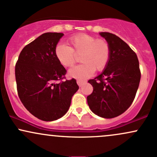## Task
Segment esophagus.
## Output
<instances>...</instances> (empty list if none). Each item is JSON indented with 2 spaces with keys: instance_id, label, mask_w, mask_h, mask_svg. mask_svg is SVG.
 Masks as SVG:
<instances>
[{
  "instance_id": "obj_1",
  "label": "esophagus",
  "mask_w": 157,
  "mask_h": 157,
  "mask_svg": "<svg viewBox=\"0 0 157 157\" xmlns=\"http://www.w3.org/2000/svg\"><path fill=\"white\" fill-rule=\"evenodd\" d=\"M77 84H78L79 86L81 87L83 85V84L85 83L86 82H85V81H82V80H77Z\"/></svg>"
}]
</instances>
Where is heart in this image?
<instances>
[{
	"instance_id": "1",
	"label": "heart",
	"mask_w": 157,
	"mask_h": 157,
	"mask_svg": "<svg viewBox=\"0 0 157 157\" xmlns=\"http://www.w3.org/2000/svg\"><path fill=\"white\" fill-rule=\"evenodd\" d=\"M69 47L63 44H56L54 53L58 62L64 67H72L80 56L81 65L71 68V77L86 80L94 71H101L106 68L111 57V48L104 39H98L86 33H78L68 39Z\"/></svg>"
}]
</instances>
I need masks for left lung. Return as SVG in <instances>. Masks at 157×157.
I'll return each instance as SVG.
<instances>
[{
  "instance_id": "8db88e82",
  "label": "left lung",
  "mask_w": 157,
  "mask_h": 157,
  "mask_svg": "<svg viewBox=\"0 0 157 157\" xmlns=\"http://www.w3.org/2000/svg\"><path fill=\"white\" fill-rule=\"evenodd\" d=\"M111 48L109 63L102 73L89 82L93 92L87 97L91 110L113 118L124 113L136 97L141 79L136 53L124 41L110 33H100Z\"/></svg>"
}]
</instances>
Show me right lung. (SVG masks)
Returning <instances> with one entry per match:
<instances>
[{"mask_svg":"<svg viewBox=\"0 0 157 157\" xmlns=\"http://www.w3.org/2000/svg\"><path fill=\"white\" fill-rule=\"evenodd\" d=\"M63 35L43 33L22 49L15 64L21 101L31 114L44 121L63 117L79 89L75 79L63 81L67 71L55 56V47Z\"/></svg>","mask_w":157,"mask_h":157,"instance_id":"right-lung-1","label":"right lung"}]
</instances>
